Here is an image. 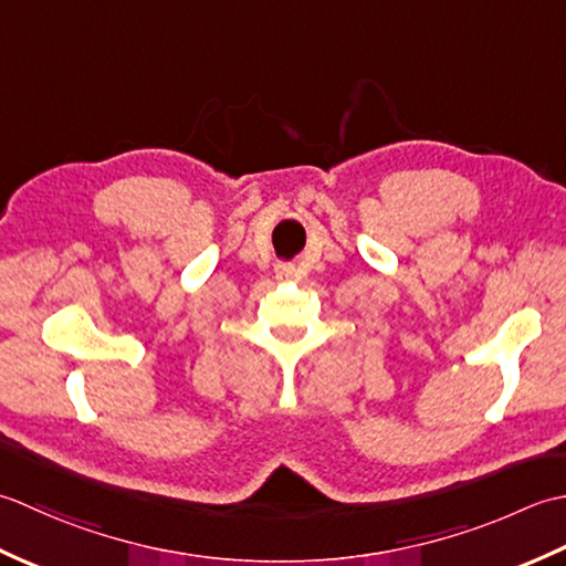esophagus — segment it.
<instances>
[{
    "label": "esophagus",
    "mask_w": 566,
    "mask_h": 566,
    "mask_svg": "<svg viewBox=\"0 0 566 566\" xmlns=\"http://www.w3.org/2000/svg\"><path fill=\"white\" fill-rule=\"evenodd\" d=\"M279 273H281V275H291V269H287V266H281V269H279Z\"/></svg>",
    "instance_id": "obj_1"
}]
</instances>
